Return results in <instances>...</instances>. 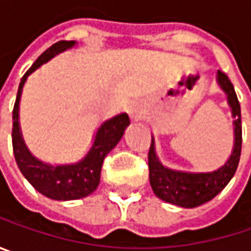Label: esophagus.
I'll use <instances>...</instances> for the list:
<instances>
[{"label": "esophagus", "instance_id": "34e87169", "mask_svg": "<svg viewBox=\"0 0 251 251\" xmlns=\"http://www.w3.org/2000/svg\"><path fill=\"white\" fill-rule=\"evenodd\" d=\"M129 115H130V118H132V119L139 121V119L142 118V115H144V110L141 109V106H138V104H132V106L129 107Z\"/></svg>", "mask_w": 251, "mask_h": 251}]
</instances>
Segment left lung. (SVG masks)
Returning a JSON list of instances; mask_svg holds the SVG:
<instances>
[{
	"label": "left lung",
	"instance_id": "8db88e82",
	"mask_svg": "<svg viewBox=\"0 0 251 251\" xmlns=\"http://www.w3.org/2000/svg\"><path fill=\"white\" fill-rule=\"evenodd\" d=\"M218 84L226 93L228 104L231 106L234 121V150L226 164L212 173H183L170 170L158 161L154 150V139L151 141L148 152V167H150V183L154 193L173 205L183 208H195L205 202L214 199L232 178L238 167L241 155V109L234 91V85L226 73L218 71Z\"/></svg>",
	"mask_w": 251,
	"mask_h": 251
}]
</instances>
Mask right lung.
<instances>
[{
  "label": "right lung",
  "mask_w": 251,
  "mask_h": 251,
  "mask_svg": "<svg viewBox=\"0 0 251 251\" xmlns=\"http://www.w3.org/2000/svg\"><path fill=\"white\" fill-rule=\"evenodd\" d=\"M74 45H75L74 40L56 42L36 59V62L27 70V73L20 81L17 99H16L14 109H13L11 136H13V151H14L16 163L20 172L37 192L56 201L81 199V198L88 196L97 189L99 181H100L103 160L121 141L126 126L129 125V118L126 113L106 121L99 127L94 144L91 150L88 151V154L84 157V160H81L76 164L53 167V166L43 164L42 161L36 160L28 152V150L25 148V142H23V138L20 133V125H19V103H20V96H22V90H23L25 79L42 64L48 62L56 53L68 48H73Z\"/></svg>",
  "instance_id": "obj_1"
}]
</instances>
